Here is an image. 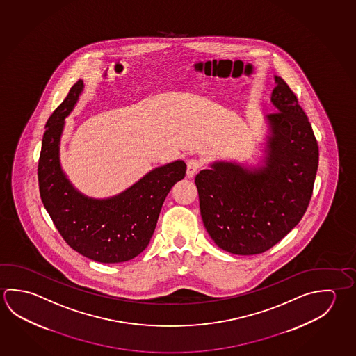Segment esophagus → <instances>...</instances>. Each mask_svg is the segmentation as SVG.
I'll return each instance as SVG.
<instances>
[{"instance_id":"1","label":"esophagus","mask_w":356,"mask_h":356,"mask_svg":"<svg viewBox=\"0 0 356 356\" xmlns=\"http://www.w3.org/2000/svg\"><path fill=\"white\" fill-rule=\"evenodd\" d=\"M200 168H201V163H200L199 160H196V159L188 160L187 161L186 175L188 177H193L199 171Z\"/></svg>"}]
</instances>
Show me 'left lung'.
Returning a JSON list of instances; mask_svg holds the SVG:
<instances>
[{
	"label": "left lung",
	"mask_w": 356,
	"mask_h": 356,
	"mask_svg": "<svg viewBox=\"0 0 356 356\" xmlns=\"http://www.w3.org/2000/svg\"><path fill=\"white\" fill-rule=\"evenodd\" d=\"M268 119L266 166L243 169L212 163L195 184L206 230L220 249L256 255L271 249L304 216L312 196L318 146L306 113L286 82L276 76Z\"/></svg>",
	"instance_id": "obj_1"
}]
</instances>
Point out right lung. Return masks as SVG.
Returning a JSON list of instances; mask_svg holds the SVG:
<instances>
[{"mask_svg": "<svg viewBox=\"0 0 356 356\" xmlns=\"http://www.w3.org/2000/svg\"><path fill=\"white\" fill-rule=\"evenodd\" d=\"M79 80L46 122L38 159V187L44 209L70 248L95 261L131 260L150 243L163 201L186 174V163L175 161L152 170L113 199H88L71 186L58 160L65 118L79 100Z\"/></svg>", "mask_w": 356, "mask_h": 356, "instance_id": "right-lung-1", "label": "right lung"}]
</instances>
